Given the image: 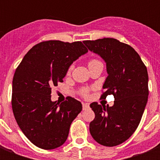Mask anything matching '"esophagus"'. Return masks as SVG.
<instances>
[{"instance_id": "1", "label": "esophagus", "mask_w": 160, "mask_h": 160, "mask_svg": "<svg viewBox=\"0 0 160 160\" xmlns=\"http://www.w3.org/2000/svg\"><path fill=\"white\" fill-rule=\"evenodd\" d=\"M90 108V105H89V104H87V103H83V109L84 110H85V109H88Z\"/></svg>"}]
</instances>
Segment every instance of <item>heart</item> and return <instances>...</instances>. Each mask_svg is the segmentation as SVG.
Instances as JSON below:
<instances>
[{
  "mask_svg": "<svg viewBox=\"0 0 160 160\" xmlns=\"http://www.w3.org/2000/svg\"><path fill=\"white\" fill-rule=\"evenodd\" d=\"M99 60H90V62H89V65H90V64H93V63H95V62H98ZM72 69V66H70V69H69V72L70 71V70ZM80 93H81V95H83V96H87L88 95H89V90L88 89H86V88H84V89H81V90H80Z\"/></svg>",
  "mask_w": 160,
  "mask_h": 160,
  "instance_id": "1",
  "label": "heart"
}]
</instances>
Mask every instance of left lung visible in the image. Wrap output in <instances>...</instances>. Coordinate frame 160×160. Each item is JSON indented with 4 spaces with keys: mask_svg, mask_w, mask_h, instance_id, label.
<instances>
[{
    "mask_svg": "<svg viewBox=\"0 0 160 160\" xmlns=\"http://www.w3.org/2000/svg\"><path fill=\"white\" fill-rule=\"evenodd\" d=\"M106 63L107 76L101 98L113 95L114 105L90 104L95 117L90 122L93 139L104 146H116L139 126L148 101V71L141 58L129 45L114 38L83 41Z\"/></svg>",
    "mask_w": 160,
    "mask_h": 160,
    "instance_id": "1",
    "label": "left lung"
}]
</instances>
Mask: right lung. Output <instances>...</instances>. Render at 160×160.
I'll list each match as a JSON object with an SVG mask.
<instances>
[{
	"mask_svg": "<svg viewBox=\"0 0 160 160\" xmlns=\"http://www.w3.org/2000/svg\"><path fill=\"white\" fill-rule=\"evenodd\" d=\"M87 51L81 41H43L34 46L16 68L12 110L20 129L36 146L53 149L67 139L82 105L70 96L61 104L51 101V88L63 82L70 65Z\"/></svg>",
	"mask_w": 160,
	"mask_h": 160,
	"instance_id": "obj_1",
	"label": "right lung"
}]
</instances>
